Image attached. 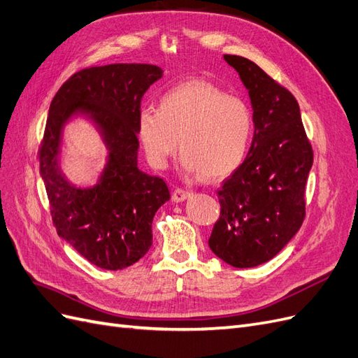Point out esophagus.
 I'll use <instances>...</instances> for the list:
<instances>
[{
    "label": "esophagus",
    "mask_w": 358,
    "mask_h": 358,
    "mask_svg": "<svg viewBox=\"0 0 358 358\" xmlns=\"http://www.w3.org/2000/svg\"><path fill=\"white\" fill-rule=\"evenodd\" d=\"M191 196V191L185 189V188H176L173 191V200L175 201H183L187 200Z\"/></svg>",
    "instance_id": "esophagus-1"
}]
</instances>
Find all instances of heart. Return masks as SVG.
<instances>
[{
    "mask_svg": "<svg viewBox=\"0 0 358 358\" xmlns=\"http://www.w3.org/2000/svg\"><path fill=\"white\" fill-rule=\"evenodd\" d=\"M252 127V113L243 100L203 80L169 90L158 109H143L137 121L150 164L166 167L179 137L182 167L206 179L229 176L242 164Z\"/></svg>",
    "mask_w": 358,
    "mask_h": 358,
    "instance_id": "heart-1",
    "label": "heart"
}]
</instances>
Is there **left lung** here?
Returning <instances> with one entry per match:
<instances>
[{"mask_svg":"<svg viewBox=\"0 0 358 358\" xmlns=\"http://www.w3.org/2000/svg\"><path fill=\"white\" fill-rule=\"evenodd\" d=\"M224 59L248 90L254 137L245 161L218 189L221 213L209 246L227 264L248 268L272 259L301 227L313 152L294 95L255 62Z\"/></svg>","mask_w":358,"mask_h":358,"instance_id":"8db88e82","label":"left lung"}]
</instances>
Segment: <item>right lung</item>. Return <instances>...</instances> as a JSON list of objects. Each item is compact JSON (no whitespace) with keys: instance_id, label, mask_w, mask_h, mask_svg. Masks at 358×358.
I'll return each instance as SVG.
<instances>
[{"instance_id":"right-lung-1","label":"right lung","mask_w":358,"mask_h":358,"mask_svg":"<svg viewBox=\"0 0 358 358\" xmlns=\"http://www.w3.org/2000/svg\"><path fill=\"white\" fill-rule=\"evenodd\" d=\"M161 76L150 64L83 69L50 103L38 162L52 221L62 239L96 267L122 270L145 257L155 212L170 199L164 180L137 167L140 103ZM78 111L99 125L110 149L99 183L85 190L71 186L57 164L62 127Z\"/></svg>"}]
</instances>
